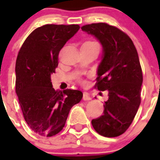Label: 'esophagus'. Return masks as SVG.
<instances>
[{
  "instance_id": "obj_1",
  "label": "esophagus",
  "mask_w": 160,
  "mask_h": 160,
  "mask_svg": "<svg viewBox=\"0 0 160 160\" xmlns=\"http://www.w3.org/2000/svg\"><path fill=\"white\" fill-rule=\"evenodd\" d=\"M91 99V98H90V94L88 93H83V100L84 101H89V100Z\"/></svg>"
}]
</instances>
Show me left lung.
<instances>
[{
	"label": "left lung",
	"mask_w": 160,
	"mask_h": 160,
	"mask_svg": "<svg viewBox=\"0 0 160 160\" xmlns=\"http://www.w3.org/2000/svg\"><path fill=\"white\" fill-rule=\"evenodd\" d=\"M81 29L102 46L94 87L107 90L109 96L103 114L91 123L99 135L117 137L128 129L140 105L142 73L138 53L131 38L112 25L94 23Z\"/></svg>",
	"instance_id": "8db88e82"
}]
</instances>
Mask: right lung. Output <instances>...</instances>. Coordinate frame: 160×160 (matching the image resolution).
Listing matches in <instances>:
<instances>
[{
  "label": "right lung",
  "instance_id": "obj_1",
  "mask_svg": "<svg viewBox=\"0 0 160 160\" xmlns=\"http://www.w3.org/2000/svg\"><path fill=\"white\" fill-rule=\"evenodd\" d=\"M80 29L78 25H45L32 31L16 61V93L25 122L39 135L51 137L64 128L73 106L82 98L80 90L53 88L51 74L61 49Z\"/></svg>",
  "mask_w": 160,
  "mask_h": 160
}]
</instances>
